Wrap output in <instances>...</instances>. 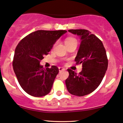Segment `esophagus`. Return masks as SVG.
I'll list each match as a JSON object with an SVG mask.
<instances>
[{
	"mask_svg": "<svg viewBox=\"0 0 123 123\" xmlns=\"http://www.w3.org/2000/svg\"><path fill=\"white\" fill-rule=\"evenodd\" d=\"M59 72H61V71H64L65 70V68H62V67H59Z\"/></svg>",
	"mask_w": 123,
	"mask_h": 123,
	"instance_id": "obj_1",
	"label": "esophagus"
}]
</instances>
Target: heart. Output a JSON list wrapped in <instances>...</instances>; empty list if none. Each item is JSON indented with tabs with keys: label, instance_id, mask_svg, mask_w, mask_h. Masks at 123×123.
Instances as JSON below:
<instances>
[{
	"label": "heart",
	"instance_id": "b5f03b06",
	"mask_svg": "<svg viewBox=\"0 0 123 123\" xmlns=\"http://www.w3.org/2000/svg\"><path fill=\"white\" fill-rule=\"evenodd\" d=\"M71 42H76V43H77V41L75 39L72 38V37H69V38H67L66 39L65 43H71Z\"/></svg>",
	"mask_w": 123,
	"mask_h": 123
}]
</instances>
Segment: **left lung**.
Listing matches in <instances>:
<instances>
[{
	"instance_id": "obj_1",
	"label": "left lung",
	"mask_w": 123,
	"mask_h": 123,
	"mask_svg": "<svg viewBox=\"0 0 123 123\" xmlns=\"http://www.w3.org/2000/svg\"><path fill=\"white\" fill-rule=\"evenodd\" d=\"M68 32L81 38L80 48L75 61L82 64L81 72L67 69L69 77L65 80L68 92L76 96L90 94L100 84L108 67V59L103 43L91 32L85 29H70Z\"/></svg>"
}]
</instances>
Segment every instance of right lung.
Returning a JSON list of instances; mask_svg holds the SVG:
<instances>
[{"mask_svg": "<svg viewBox=\"0 0 123 123\" xmlns=\"http://www.w3.org/2000/svg\"><path fill=\"white\" fill-rule=\"evenodd\" d=\"M67 31L39 30L21 40L15 51L13 68L21 87L29 95L40 97L51 91L59 72L56 66L44 69L40 65L45 55Z\"/></svg>", "mask_w": 123, "mask_h": 123, "instance_id": "right-lung-1", "label": "right lung"}]
</instances>
